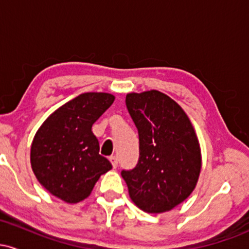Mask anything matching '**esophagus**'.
Returning <instances> with one entry per match:
<instances>
[{
    "label": "esophagus",
    "mask_w": 249,
    "mask_h": 249,
    "mask_svg": "<svg viewBox=\"0 0 249 249\" xmlns=\"http://www.w3.org/2000/svg\"><path fill=\"white\" fill-rule=\"evenodd\" d=\"M108 159H110L111 164H112V167L117 168V166H118V159H117V157L116 156H111Z\"/></svg>",
    "instance_id": "34e87169"
}]
</instances>
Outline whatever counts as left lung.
<instances>
[{
  "mask_svg": "<svg viewBox=\"0 0 249 249\" xmlns=\"http://www.w3.org/2000/svg\"><path fill=\"white\" fill-rule=\"evenodd\" d=\"M139 134V160L122 171L130 198L151 214L168 212L186 200L201 171V150L182 107L158 90L126 95Z\"/></svg>",
  "mask_w": 249,
  "mask_h": 249,
  "instance_id": "left-lung-1",
  "label": "left lung"
}]
</instances>
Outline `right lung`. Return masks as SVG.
Here are the masks:
<instances>
[{
    "instance_id": "1",
    "label": "right lung",
    "mask_w": 249,
    "mask_h": 249,
    "mask_svg": "<svg viewBox=\"0 0 249 249\" xmlns=\"http://www.w3.org/2000/svg\"><path fill=\"white\" fill-rule=\"evenodd\" d=\"M113 101L111 93H82L53 111L37 130L31 142V168L56 198L68 204L82 201L99 177L112 168L99 154L91 127Z\"/></svg>"
}]
</instances>
